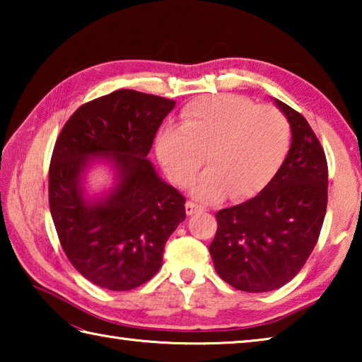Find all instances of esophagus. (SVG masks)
<instances>
[{
    "label": "esophagus",
    "instance_id": "obj_1",
    "mask_svg": "<svg viewBox=\"0 0 362 362\" xmlns=\"http://www.w3.org/2000/svg\"><path fill=\"white\" fill-rule=\"evenodd\" d=\"M185 211L188 216H193V214L199 212L201 211V206H198L196 203H193V201H188V203L185 204Z\"/></svg>",
    "mask_w": 362,
    "mask_h": 362
}]
</instances>
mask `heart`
<instances>
[{
  "label": "heart",
  "mask_w": 362,
  "mask_h": 362,
  "mask_svg": "<svg viewBox=\"0 0 362 362\" xmlns=\"http://www.w3.org/2000/svg\"><path fill=\"white\" fill-rule=\"evenodd\" d=\"M286 116L272 105L243 95L203 97L183 108L180 127L164 126L155 148L169 179L189 185L206 161L209 169L192 188L194 198L233 201L252 198L273 179L289 151Z\"/></svg>",
  "instance_id": "1"
}]
</instances>
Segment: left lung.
<instances>
[{
	"label": "left lung",
	"mask_w": 362,
	"mask_h": 362,
	"mask_svg": "<svg viewBox=\"0 0 362 362\" xmlns=\"http://www.w3.org/2000/svg\"><path fill=\"white\" fill-rule=\"evenodd\" d=\"M286 115L292 144L283 166L246 203L216 214L209 246L225 283L244 292L279 289L296 276L320 238L327 207V161L308 121L274 99Z\"/></svg>",
	"instance_id": "8db88e82"
}]
</instances>
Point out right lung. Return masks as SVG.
Masks as SVG:
<instances>
[{"instance_id": "add662e5", "label": "right lung", "mask_w": 362, "mask_h": 362, "mask_svg": "<svg viewBox=\"0 0 362 362\" xmlns=\"http://www.w3.org/2000/svg\"><path fill=\"white\" fill-rule=\"evenodd\" d=\"M174 100L119 89L79 107L60 131L49 166V207L73 267L108 291H131L161 268L164 244L185 220V198L146 159ZM99 157L115 169L100 199L83 193Z\"/></svg>"}]
</instances>
